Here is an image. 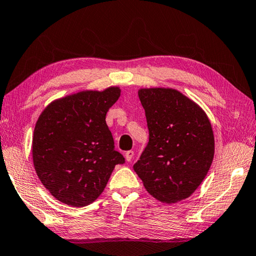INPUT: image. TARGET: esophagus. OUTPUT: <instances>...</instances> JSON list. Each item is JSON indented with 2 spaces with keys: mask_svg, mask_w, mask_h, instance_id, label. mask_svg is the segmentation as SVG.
I'll use <instances>...</instances> for the list:
<instances>
[{
  "mask_svg": "<svg viewBox=\"0 0 256 256\" xmlns=\"http://www.w3.org/2000/svg\"><path fill=\"white\" fill-rule=\"evenodd\" d=\"M124 158H126L127 162H132V158H134V152L132 150H128L124 154Z\"/></svg>",
  "mask_w": 256,
  "mask_h": 256,
  "instance_id": "esophagus-1",
  "label": "esophagus"
}]
</instances>
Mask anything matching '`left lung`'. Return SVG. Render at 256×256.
Listing matches in <instances>:
<instances>
[{"label":"left lung","instance_id":"obj_1","mask_svg":"<svg viewBox=\"0 0 256 256\" xmlns=\"http://www.w3.org/2000/svg\"><path fill=\"white\" fill-rule=\"evenodd\" d=\"M149 142L134 170L149 194L162 203L190 197L204 180L214 158V134L204 110L180 91H138Z\"/></svg>","mask_w":256,"mask_h":256}]
</instances>
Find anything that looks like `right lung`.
<instances>
[{
	"mask_svg": "<svg viewBox=\"0 0 256 256\" xmlns=\"http://www.w3.org/2000/svg\"><path fill=\"white\" fill-rule=\"evenodd\" d=\"M120 97L118 86L86 90L52 101L36 124L32 156L38 177L53 197L82 207L104 192L114 168L124 164L106 124Z\"/></svg>",
	"mask_w": 256,
	"mask_h": 256,
	"instance_id": "right-lung-1",
	"label": "right lung"
}]
</instances>
